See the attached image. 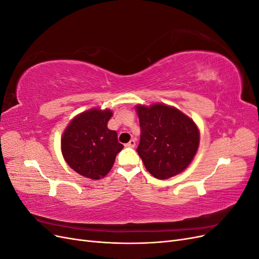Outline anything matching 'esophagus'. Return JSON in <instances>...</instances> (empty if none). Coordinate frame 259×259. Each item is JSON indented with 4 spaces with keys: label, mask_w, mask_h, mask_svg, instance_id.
Wrapping results in <instances>:
<instances>
[{
    "label": "esophagus",
    "mask_w": 259,
    "mask_h": 259,
    "mask_svg": "<svg viewBox=\"0 0 259 259\" xmlns=\"http://www.w3.org/2000/svg\"><path fill=\"white\" fill-rule=\"evenodd\" d=\"M126 147H130V148H134L136 146V140L135 139H131L130 143L125 145Z\"/></svg>",
    "instance_id": "1"
}]
</instances>
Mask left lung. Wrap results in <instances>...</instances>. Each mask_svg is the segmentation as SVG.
I'll return each instance as SVG.
<instances>
[{
  "label": "left lung",
  "mask_w": 259,
  "mask_h": 259,
  "mask_svg": "<svg viewBox=\"0 0 259 259\" xmlns=\"http://www.w3.org/2000/svg\"><path fill=\"white\" fill-rule=\"evenodd\" d=\"M140 143L137 152L158 179L174 177L190 165L200 145V131L191 117L165 104L137 105Z\"/></svg>",
  "instance_id": "obj_1"
}]
</instances>
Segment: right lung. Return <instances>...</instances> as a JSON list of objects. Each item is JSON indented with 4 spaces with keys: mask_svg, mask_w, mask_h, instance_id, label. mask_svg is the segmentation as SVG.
<instances>
[{
    "mask_svg": "<svg viewBox=\"0 0 259 259\" xmlns=\"http://www.w3.org/2000/svg\"><path fill=\"white\" fill-rule=\"evenodd\" d=\"M112 115L110 109H89L75 115L62 133V156L77 174L98 180L112 168L123 149L116 132L107 127Z\"/></svg>",
    "mask_w": 259,
    "mask_h": 259,
    "instance_id": "add662e5",
    "label": "right lung"
}]
</instances>
